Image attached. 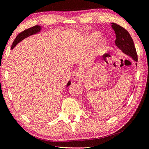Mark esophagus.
Segmentation results:
<instances>
[{
  "instance_id": "obj_1",
  "label": "esophagus",
  "mask_w": 149,
  "mask_h": 149,
  "mask_svg": "<svg viewBox=\"0 0 149 149\" xmlns=\"http://www.w3.org/2000/svg\"><path fill=\"white\" fill-rule=\"evenodd\" d=\"M79 75H80L79 72H78L77 70H75V71L73 72V74H72L73 79H74V80L75 81L77 80L79 78Z\"/></svg>"
}]
</instances>
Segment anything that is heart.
I'll return each mask as SVG.
<instances>
[{"instance_id": "obj_1", "label": "heart", "mask_w": 149, "mask_h": 149, "mask_svg": "<svg viewBox=\"0 0 149 149\" xmlns=\"http://www.w3.org/2000/svg\"><path fill=\"white\" fill-rule=\"evenodd\" d=\"M99 39V34L97 32H93L88 37V40L91 43H96Z\"/></svg>"}]
</instances>
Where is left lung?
Returning a JSON list of instances; mask_svg holds the SVG:
<instances>
[{"instance_id": "obj_1", "label": "left lung", "mask_w": 149, "mask_h": 149, "mask_svg": "<svg viewBox=\"0 0 149 149\" xmlns=\"http://www.w3.org/2000/svg\"><path fill=\"white\" fill-rule=\"evenodd\" d=\"M112 27L114 30L116 37L115 41L116 45L125 54L137 62V54L133 41L129 32L120 25L115 23H112Z\"/></svg>"}]
</instances>
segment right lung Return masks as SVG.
Returning <instances> with one entry per match:
<instances>
[{
  "instance_id": "add662e5",
  "label": "right lung",
  "mask_w": 149,
  "mask_h": 149,
  "mask_svg": "<svg viewBox=\"0 0 149 149\" xmlns=\"http://www.w3.org/2000/svg\"><path fill=\"white\" fill-rule=\"evenodd\" d=\"M41 26H35L33 27H30V28L27 29L22 32H21L20 33H19L17 35L16 39H14L13 43H12V45L11 49H13V48H14V47L16 46L17 43H19L20 41H22V40L24 39L25 38H26L27 37L30 36V35L35 34L37 33H39L40 31H41ZM70 84H71V82H70V81H68V83L67 84L66 86L68 87Z\"/></svg>"
}]
</instances>
